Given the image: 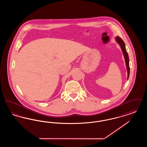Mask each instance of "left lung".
<instances>
[{
	"mask_svg": "<svg viewBox=\"0 0 147 147\" xmlns=\"http://www.w3.org/2000/svg\"><path fill=\"white\" fill-rule=\"evenodd\" d=\"M116 41L119 43V45H120L122 51L123 52V55L125 58V61H126V67H127V72H128V78L127 80L129 78V57L126 51V47H125V43L123 42V41L119 37V36H117L116 38Z\"/></svg>",
	"mask_w": 147,
	"mask_h": 147,
	"instance_id": "obj_1",
	"label": "left lung"
}]
</instances>
